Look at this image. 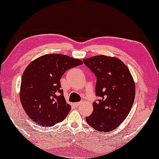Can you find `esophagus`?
Masks as SVG:
<instances>
[{
  "mask_svg": "<svg viewBox=\"0 0 159 159\" xmlns=\"http://www.w3.org/2000/svg\"><path fill=\"white\" fill-rule=\"evenodd\" d=\"M82 104L81 102H77V103H74V106H76V107H78V106H80Z\"/></svg>",
  "mask_w": 159,
  "mask_h": 159,
  "instance_id": "esophagus-1",
  "label": "esophagus"
}]
</instances>
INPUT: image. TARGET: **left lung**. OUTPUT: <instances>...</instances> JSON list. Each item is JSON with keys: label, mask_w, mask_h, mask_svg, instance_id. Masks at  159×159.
<instances>
[{"label": "left lung", "mask_w": 159, "mask_h": 159, "mask_svg": "<svg viewBox=\"0 0 159 159\" xmlns=\"http://www.w3.org/2000/svg\"><path fill=\"white\" fill-rule=\"evenodd\" d=\"M83 62L96 76L92 114L86 121L98 132H108L119 127L131 110L135 85L131 73L120 59L104 55L85 58Z\"/></svg>", "instance_id": "1"}]
</instances>
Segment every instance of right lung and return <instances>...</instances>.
I'll return each mask as SVG.
<instances>
[{
    "instance_id": "right-lung-1",
    "label": "right lung",
    "mask_w": 159,
    "mask_h": 159,
    "mask_svg": "<svg viewBox=\"0 0 159 159\" xmlns=\"http://www.w3.org/2000/svg\"><path fill=\"white\" fill-rule=\"evenodd\" d=\"M82 64L77 58L52 53L28 65L21 78L19 96L32 121L41 127H51L66 118L71 106L65 101L60 80L68 69Z\"/></svg>"
}]
</instances>
